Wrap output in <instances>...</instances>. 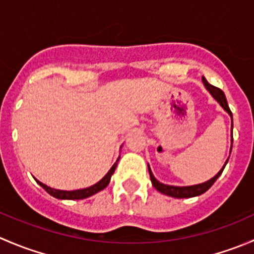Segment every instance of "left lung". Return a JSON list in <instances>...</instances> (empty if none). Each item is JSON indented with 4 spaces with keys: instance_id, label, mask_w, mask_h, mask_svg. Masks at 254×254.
I'll return each instance as SVG.
<instances>
[{
    "instance_id": "1",
    "label": "left lung",
    "mask_w": 254,
    "mask_h": 254,
    "mask_svg": "<svg viewBox=\"0 0 254 254\" xmlns=\"http://www.w3.org/2000/svg\"><path fill=\"white\" fill-rule=\"evenodd\" d=\"M203 79V83L204 86H205L206 91H209V93L211 94L212 98L215 99V101L219 102L220 106L224 108L225 112L229 113V115L231 117V148H232V141H234V139H232V130H234V120H232V113L230 111L229 108V104H227V101H226V97H225V93L221 91L220 88H217V87L212 86V84H210L209 82L206 81L205 77L201 78ZM231 148H230V153H231ZM230 158V157H229ZM229 158L226 160V162H225V165L222 166L221 170L219 171V172L216 173L212 178H210L209 181L204 182V183H200V184H194V186H187V187H178V186H170V184H163L161 183L160 181H157V179L155 178V176H153L152 171H151L150 166L147 165L148 167V173H150V178H151V183H152V186L155 187L156 189H157L160 193L165 194V195H168V196H172V198H177V199H182V198H193V196H198V195H201L203 193H205L207 189L210 188V187L212 186V184L216 182V179L219 178L220 176H221L222 171H224L225 166H226V163L229 162Z\"/></svg>"
}]
</instances>
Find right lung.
<instances>
[{
	"instance_id": "add662e5",
	"label": "right lung",
	"mask_w": 254,
	"mask_h": 254,
	"mask_svg": "<svg viewBox=\"0 0 254 254\" xmlns=\"http://www.w3.org/2000/svg\"><path fill=\"white\" fill-rule=\"evenodd\" d=\"M119 158H120V156L118 157V160L115 161L114 165L112 166L111 170L108 171V173H107V175L104 176L101 181L97 182V183L93 184V186L88 187V188L77 189V190H59V189H54V188H51V187L47 186V184L42 183V182L38 181V179H35V181H37V183L39 184L40 187H43V188H44L51 196H54V198H56V199H61V200H79V199H86V198H88V196L94 195V194L98 193V191L103 190V189L108 186L109 182H111L113 173H114L115 168H117Z\"/></svg>"
}]
</instances>
